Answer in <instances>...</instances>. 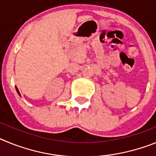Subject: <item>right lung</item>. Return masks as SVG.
<instances>
[{
  "instance_id": "1",
  "label": "right lung",
  "mask_w": 156,
  "mask_h": 156,
  "mask_svg": "<svg viewBox=\"0 0 156 156\" xmlns=\"http://www.w3.org/2000/svg\"><path fill=\"white\" fill-rule=\"evenodd\" d=\"M16 91H17V93H18V94H19V95H20V93H19V90H18V88H17V87H16Z\"/></svg>"
}]
</instances>
